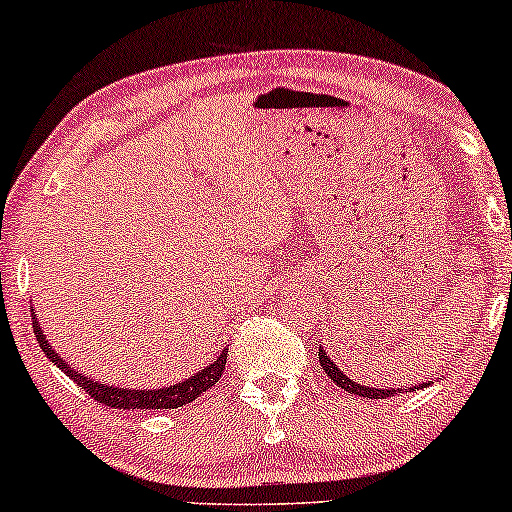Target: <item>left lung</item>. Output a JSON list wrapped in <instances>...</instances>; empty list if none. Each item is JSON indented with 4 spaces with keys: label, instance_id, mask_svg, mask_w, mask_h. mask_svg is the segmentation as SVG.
<instances>
[{
    "label": "left lung",
    "instance_id": "1",
    "mask_svg": "<svg viewBox=\"0 0 512 512\" xmlns=\"http://www.w3.org/2000/svg\"><path fill=\"white\" fill-rule=\"evenodd\" d=\"M320 364H322V369H324V374H327L331 381L336 383L338 388H343L345 393H350V395H360V397H371V400H386V397H390V395H397L400 393V388H369V386H362L360 381H353V378L350 376H345L341 369L336 367V362L331 360V357L324 353L322 350V345H320ZM426 386V383H418V386H414V388H409V393H414V390H418V388H423ZM407 390V388H404Z\"/></svg>",
    "mask_w": 512,
    "mask_h": 512
}]
</instances>
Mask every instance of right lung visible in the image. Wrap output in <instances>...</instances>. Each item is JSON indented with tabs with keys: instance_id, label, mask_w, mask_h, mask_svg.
Instances as JSON below:
<instances>
[{
	"instance_id": "add662e5",
	"label": "right lung",
	"mask_w": 512,
	"mask_h": 512,
	"mask_svg": "<svg viewBox=\"0 0 512 512\" xmlns=\"http://www.w3.org/2000/svg\"><path fill=\"white\" fill-rule=\"evenodd\" d=\"M32 327H35L39 348L44 350V355L49 357V360L56 364V367L61 369L65 376H70L86 395H91L96 402H101V404H105V407H112V409H178V407H185V404L197 400L199 395L207 393L211 386H216V383L221 381L225 360H228V350H223V353L218 355L216 360L209 364V367L199 369L195 376L185 378V381L176 383V386L155 388V390L115 388V386H105V383L96 381V378H91L86 374H79L75 367H70V364L51 348L49 338H46L44 331L39 329L35 313H32Z\"/></svg>"
}]
</instances>
